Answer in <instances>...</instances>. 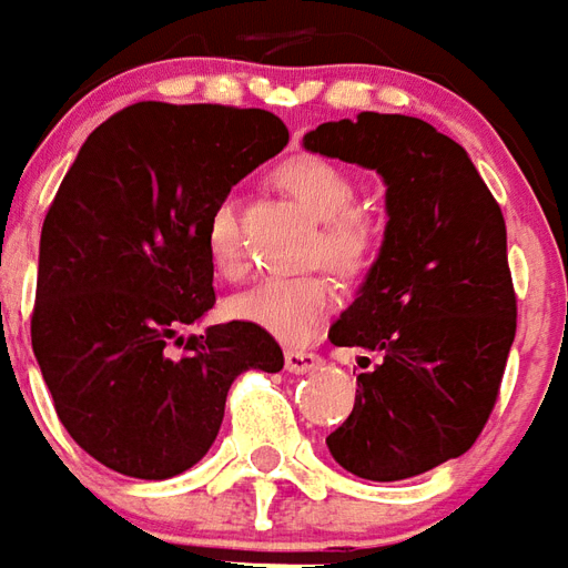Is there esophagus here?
Returning <instances> with one entry per match:
<instances>
[{
    "label": "esophagus",
    "mask_w": 568,
    "mask_h": 568,
    "mask_svg": "<svg viewBox=\"0 0 568 568\" xmlns=\"http://www.w3.org/2000/svg\"><path fill=\"white\" fill-rule=\"evenodd\" d=\"M284 367L291 369V373H308V369L321 367V357L315 352H303V348H291V352H284Z\"/></svg>",
    "instance_id": "obj_1"
}]
</instances>
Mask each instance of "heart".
<instances>
[{"label":"heart","mask_w":568,"mask_h":568,"mask_svg":"<svg viewBox=\"0 0 568 568\" xmlns=\"http://www.w3.org/2000/svg\"><path fill=\"white\" fill-rule=\"evenodd\" d=\"M277 183L317 216L321 253L342 272H357L373 251V229L355 207L357 189L348 171L315 155L291 159L277 171ZM204 251L220 275L235 277L244 265L239 220L229 201H220L204 223ZM336 303V284L329 275H272L232 296L229 315L253 324L281 342L312 339Z\"/></svg>","instance_id":"b5f03b06"}]
</instances>
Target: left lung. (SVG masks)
<instances>
[{
	"instance_id": "left-lung-1",
	"label": "left lung",
	"mask_w": 568,
	"mask_h": 568,
	"mask_svg": "<svg viewBox=\"0 0 568 568\" xmlns=\"http://www.w3.org/2000/svg\"><path fill=\"white\" fill-rule=\"evenodd\" d=\"M303 146L388 186L379 256L329 327L382 364L327 446L364 480H406L468 453L496 406L517 333L505 216L468 152L413 115L324 122Z\"/></svg>"
}]
</instances>
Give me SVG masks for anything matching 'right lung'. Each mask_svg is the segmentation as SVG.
Returning <instances> with one entry per match:
<instances>
[{
  "mask_svg": "<svg viewBox=\"0 0 568 568\" xmlns=\"http://www.w3.org/2000/svg\"><path fill=\"white\" fill-rule=\"evenodd\" d=\"M287 140L265 110L146 100L79 149L45 213L30 333L63 428L100 465L183 474L216 440L235 376L284 367L244 321L180 329L216 303L207 213Z\"/></svg>",
  "mask_w": 568,
  "mask_h": 568,
  "instance_id": "1",
  "label": "right lung"
}]
</instances>
